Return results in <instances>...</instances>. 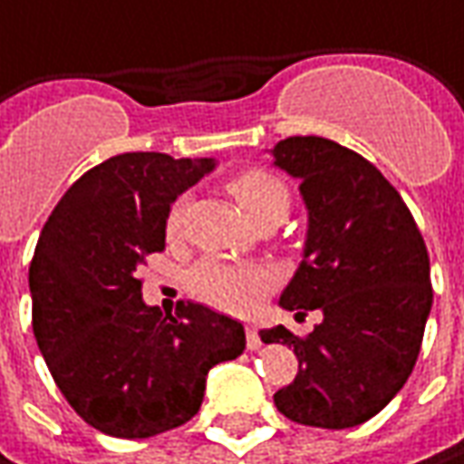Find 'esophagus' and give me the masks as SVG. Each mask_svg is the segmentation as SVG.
Here are the masks:
<instances>
[{"label":"esophagus","instance_id":"esophagus-1","mask_svg":"<svg viewBox=\"0 0 464 464\" xmlns=\"http://www.w3.org/2000/svg\"><path fill=\"white\" fill-rule=\"evenodd\" d=\"M246 342H248V350H259L261 347V336L254 325H248V328H246Z\"/></svg>","mask_w":464,"mask_h":464}]
</instances>
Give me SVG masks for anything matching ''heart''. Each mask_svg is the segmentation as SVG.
<instances>
[{"instance_id": "1", "label": "heart", "mask_w": 464, "mask_h": 464, "mask_svg": "<svg viewBox=\"0 0 464 464\" xmlns=\"http://www.w3.org/2000/svg\"><path fill=\"white\" fill-rule=\"evenodd\" d=\"M229 192L246 210L248 218L261 221L266 216H280L285 218L288 213V189L280 179H275L266 170H246L237 179H232ZM187 198H179L170 213H168V232L176 235L184 224L187 216ZM192 291L218 310L227 313H251L272 285H275V272L261 264H227V261L208 259L198 264L189 275Z\"/></svg>"}]
</instances>
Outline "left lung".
Returning <instances> with one entry per match:
<instances>
[{
  "label": "left lung",
  "mask_w": 464,
  "mask_h": 464,
  "mask_svg": "<svg viewBox=\"0 0 464 464\" xmlns=\"http://www.w3.org/2000/svg\"><path fill=\"white\" fill-rule=\"evenodd\" d=\"M269 154L299 181L307 208L302 264L280 307L323 313L307 339L285 325L259 331L264 344H288L299 358L275 406L299 425L355 428L398 395L417 363L433 307L428 248L395 187L358 151L291 136Z\"/></svg>",
  "instance_id": "1"
}]
</instances>
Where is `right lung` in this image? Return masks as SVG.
<instances>
[{
    "mask_svg": "<svg viewBox=\"0 0 464 464\" xmlns=\"http://www.w3.org/2000/svg\"><path fill=\"white\" fill-rule=\"evenodd\" d=\"M216 168L160 151L109 157L50 213L29 266L39 353L72 409L114 438H151L189 422L216 363L246 350L243 323L187 302L162 315L139 269L165 248L170 205Z\"/></svg>",
    "mask_w": 464,
    "mask_h": 464,
    "instance_id": "obj_1",
    "label": "right lung"
}]
</instances>
